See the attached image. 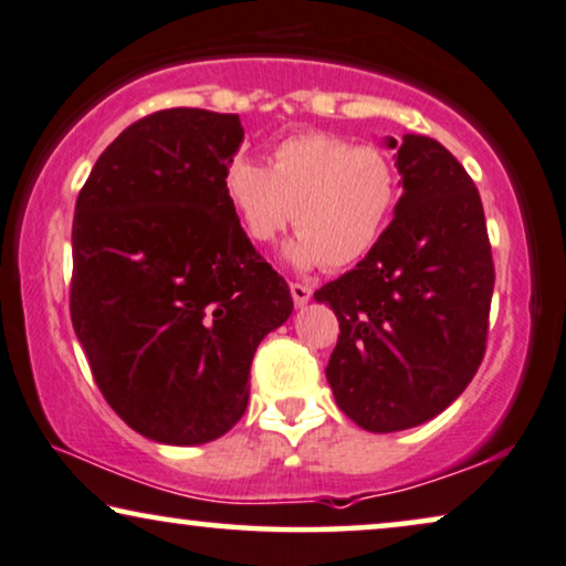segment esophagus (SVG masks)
<instances>
[{
    "instance_id": "1",
    "label": "esophagus",
    "mask_w": 566,
    "mask_h": 566,
    "mask_svg": "<svg viewBox=\"0 0 566 566\" xmlns=\"http://www.w3.org/2000/svg\"><path fill=\"white\" fill-rule=\"evenodd\" d=\"M290 292H292V300H295L297 307L307 305V303H311V297H313V290L307 287V284H300V282H292Z\"/></svg>"
}]
</instances>
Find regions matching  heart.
<instances>
[{
	"label": "heart",
	"instance_id": "heart-1",
	"mask_svg": "<svg viewBox=\"0 0 566 566\" xmlns=\"http://www.w3.org/2000/svg\"><path fill=\"white\" fill-rule=\"evenodd\" d=\"M222 188L251 243H271L295 214L300 235L284 248V259L297 269H344L365 259L398 199L396 168L382 149L323 132L279 142L271 168L235 157Z\"/></svg>",
	"mask_w": 566,
	"mask_h": 566
}]
</instances>
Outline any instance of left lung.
I'll return each instance as SVG.
<instances>
[{
    "label": "left lung",
    "mask_w": 566,
    "mask_h": 566,
    "mask_svg": "<svg viewBox=\"0 0 566 566\" xmlns=\"http://www.w3.org/2000/svg\"><path fill=\"white\" fill-rule=\"evenodd\" d=\"M403 193L380 243L315 292L338 318L326 378L367 432L419 427L476 375L486 346L494 263L481 196L440 142L403 134Z\"/></svg>",
    "instance_id": "8db88e82"
}]
</instances>
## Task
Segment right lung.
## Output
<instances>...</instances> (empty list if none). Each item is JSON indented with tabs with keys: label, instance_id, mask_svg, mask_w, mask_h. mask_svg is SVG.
<instances>
[{
	"label": "right lung",
	"instance_id": "1",
	"mask_svg": "<svg viewBox=\"0 0 566 566\" xmlns=\"http://www.w3.org/2000/svg\"><path fill=\"white\" fill-rule=\"evenodd\" d=\"M243 134L235 113L157 111L105 147L74 207V334L111 409L163 446L238 424L253 354L292 315L224 199Z\"/></svg>",
	"mask_w": 566,
	"mask_h": 566
}]
</instances>
